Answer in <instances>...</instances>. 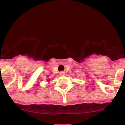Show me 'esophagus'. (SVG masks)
<instances>
[{
    "label": "esophagus",
    "instance_id": "1",
    "mask_svg": "<svg viewBox=\"0 0 125 125\" xmlns=\"http://www.w3.org/2000/svg\"><path fill=\"white\" fill-rule=\"evenodd\" d=\"M65 74H66V73H65L64 71L60 72V75H65Z\"/></svg>",
    "mask_w": 125,
    "mask_h": 125
}]
</instances>
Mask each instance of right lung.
<instances>
[{"label":"right lung","mask_w":125,"mask_h":125,"mask_svg":"<svg viewBox=\"0 0 125 125\" xmlns=\"http://www.w3.org/2000/svg\"><path fill=\"white\" fill-rule=\"evenodd\" d=\"M50 80H48V82H50Z\"/></svg>","instance_id":"obj_1"}]
</instances>
